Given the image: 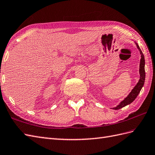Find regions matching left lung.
Instances as JSON below:
<instances>
[{"mask_svg": "<svg viewBox=\"0 0 155 155\" xmlns=\"http://www.w3.org/2000/svg\"><path fill=\"white\" fill-rule=\"evenodd\" d=\"M135 44L137 48V49L139 50V51H140V54H141V59H140V69H139V73H140V79L136 84V85L134 87V88L132 90V91L130 92V94L127 96L124 100L121 101L118 105L116 107H114L112 109L114 110H118L124 107L130 105V104L135 100V99L138 96V94H140L141 90L142 89L143 86L144 85L145 83V58L143 54L142 51L141 50L140 46H139L138 44L134 41Z\"/></svg>", "mask_w": 155, "mask_h": 155, "instance_id": "8db88e82", "label": "left lung"}]
</instances>
